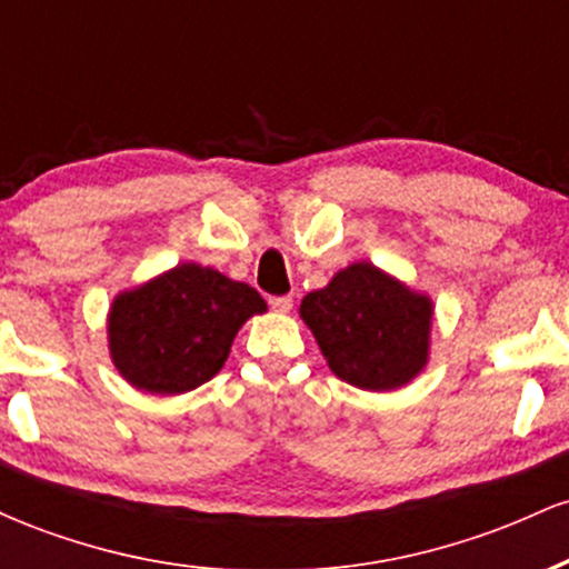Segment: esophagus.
Masks as SVG:
<instances>
[{
    "mask_svg": "<svg viewBox=\"0 0 569 569\" xmlns=\"http://www.w3.org/2000/svg\"><path fill=\"white\" fill-rule=\"evenodd\" d=\"M270 307L276 312H289L293 307V299L286 293V297H270Z\"/></svg>",
    "mask_w": 569,
    "mask_h": 569,
    "instance_id": "esophagus-1",
    "label": "esophagus"
}]
</instances>
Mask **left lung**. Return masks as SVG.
<instances>
[{
    "label": "left lung",
    "instance_id": "1",
    "mask_svg": "<svg viewBox=\"0 0 569 569\" xmlns=\"http://www.w3.org/2000/svg\"><path fill=\"white\" fill-rule=\"evenodd\" d=\"M299 316L339 380L396 390L428 363L433 302L401 280L356 262L302 299Z\"/></svg>",
    "mask_w": 569,
    "mask_h": 569
}]
</instances>
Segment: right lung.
<instances>
[{
    "label": "right lung",
    "instance_id": "right-lung-1",
    "mask_svg": "<svg viewBox=\"0 0 569 569\" xmlns=\"http://www.w3.org/2000/svg\"><path fill=\"white\" fill-rule=\"evenodd\" d=\"M264 310L248 283L187 262L114 299L109 352L133 388L187 393L219 375L240 326Z\"/></svg>",
    "mask_w": 569,
    "mask_h": 569
}]
</instances>
